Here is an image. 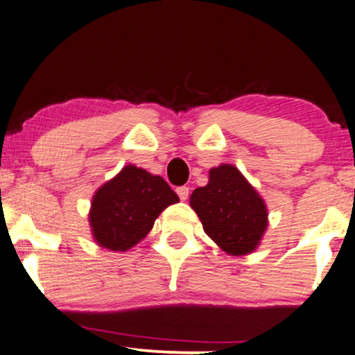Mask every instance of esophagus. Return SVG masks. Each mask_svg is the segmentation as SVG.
Segmentation results:
<instances>
[{
	"mask_svg": "<svg viewBox=\"0 0 355 355\" xmlns=\"http://www.w3.org/2000/svg\"><path fill=\"white\" fill-rule=\"evenodd\" d=\"M177 195L180 196L182 201H187L188 196H190V188H187V187H178V188H177Z\"/></svg>",
	"mask_w": 355,
	"mask_h": 355,
	"instance_id": "1",
	"label": "esophagus"
}]
</instances>
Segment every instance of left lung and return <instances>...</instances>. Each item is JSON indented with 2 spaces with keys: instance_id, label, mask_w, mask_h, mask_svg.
Listing matches in <instances>:
<instances>
[{
  "instance_id": "1",
  "label": "left lung",
  "mask_w": 355,
  "mask_h": 355,
  "mask_svg": "<svg viewBox=\"0 0 355 355\" xmlns=\"http://www.w3.org/2000/svg\"><path fill=\"white\" fill-rule=\"evenodd\" d=\"M190 206L207 237L232 257L254 252L269 224L266 202L232 164L212 167L207 185L191 193Z\"/></svg>"
}]
</instances>
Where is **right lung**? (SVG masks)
<instances>
[{"label": "right lung", "mask_w": 355, "mask_h": 355, "mask_svg": "<svg viewBox=\"0 0 355 355\" xmlns=\"http://www.w3.org/2000/svg\"><path fill=\"white\" fill-rule=\"evenodd\" d=\"M178 196L159 175L125 165L94 193L89 224L98 247L128 252L150 232L160 212Z\"/></svg>", "instance_id": "right-lung-1"}]
</instances>
